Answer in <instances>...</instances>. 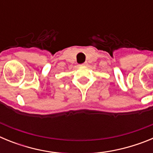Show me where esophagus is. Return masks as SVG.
I'll return each mask as SVG.
<instances>
[{"mask_svg":"<svg viewBox=\"0 0 153 153\" xmlns=\"http://www.w3.org/2000/svg\"><path fill=\"white\" fill-rule=\"evenodd\" d=\"M86 65H87V63H86V62H85V63H83V64H81L80 66H86Z\"/></svg>","mask_w":153,"mask_h":153,"instance_id":"34e87169","label":"esophagus"}]
</instances>
